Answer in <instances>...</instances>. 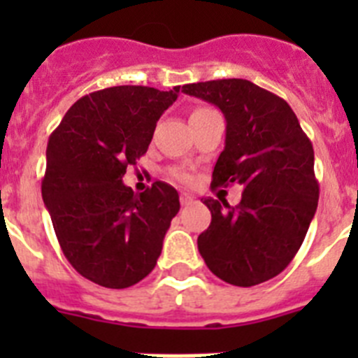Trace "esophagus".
I'll list each match as a JSON object with an SVG mask.
<instances>
[{
    "mask_svg": "<svg viewBox=\"0 0 358 358\" xmlns=\"http://www.w3.org/2000/svg\"><path fill=\"white\" fill-rule=\"evenodd\" d=\"M181 204L182 206H188V204H192V202H194V197H192V195L189 194H181Z\"/></svg>",
    "mask_w": 358,
    "mask_h": 358,
    "instance_id": "obj_1",
    "label": "esophagus"
}]
</instances>
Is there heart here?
I'll list each match as a JSON object with an SVG mask.
<instances>
[{"label":"heart","instance_id":"heart-1","mask_svg":"<svg viewBox=\"0 0 358 358\" xmlns=\"http://www.w3.org/2000/svg\"><path fill=\"white\" fill-rule=\"evenodd\" d=\"M204 109H206V107H197L194 113H201V110H204ZM194 113H192V115H194ZM173 176H176L177 181H181V182H188L189 181V176H188V173H185V172H176Z\"/></svg>","mask_w":358,"mask_h":358}]
</instances>
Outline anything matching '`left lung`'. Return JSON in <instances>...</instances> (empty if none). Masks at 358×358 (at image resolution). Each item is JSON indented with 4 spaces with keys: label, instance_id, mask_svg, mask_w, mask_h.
I'll return each instance as SVG.
<instances>
[{
    "label": "left lung",
    "instance_id": "8db88e82",
    "mask_svg": "<svg viewBox=\"0 0 358 358\" xmlns=\"http://www.w3.org/2000/svg\"><path fill=\"white\" fill-rule=\"evenodd\" d=\"M182 91L226 116V147L211 185L243 188L238 206L204 199L211 224L199 235V252L226 283H264L294 260L317 210L312 141L283 98L249 80L197 82Z\"/></svg>",
    "mask_w": 358,
    "mask_h": 358
}]
</instances>
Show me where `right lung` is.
Segmentation results:
<instances>
[{"label": "right lung", "mask_w": 358, "mask_h": 358, "mask_svg": "<svg viewBox=\"0 0 358 358\" xmlns=\"http://www.w3.org/2000/svg\"><path fill=\"white\" fill-rule=\"evenodd\" d=\"M177 94L179 85L94 91L73 103L50 136L43 201L68 262L96 285L127 289L148 276L181 208L166 182L140 195L122 182Z\"/></svg>", "instance_id": "add662e5"}]
</instances>
